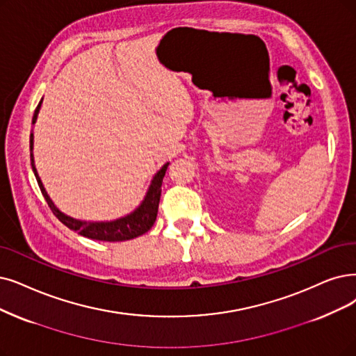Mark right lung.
<instances>
[{
	"instance_id": "obj_1",
	"label": "right lung",
	"mask_w": 356,
	"mask_h": 356,
	"mask_svg": "<svg viewBox=\"0 0 356 356\" xmlns=\"http://www.w3.org/2000/svg\"><path fill=\"white\" fill-rule=\"evenodd\" d=\"M42 105V99L38 105V108L35 109L33 113V120L32 124L36 122L38 113ZM31 163H32V169L33 174L36 177V181L39 184V188L44 194L45 200L49 206V209L52 210L54 215L58 218V220L61 223H64L67 227H70L71 231L79 232L81 236H86L90 239H96V241H108V243H117V241H129L133 238H137L140 235L146 234L150 227L153 226L156 216H158V207H159V200H161V193H162V181L163 177L166 174V169L169 163H165L156 175L153 177L150 187L145 195V200L141 202V204L131 211L130 215H127L124 218L111 220V222H86V220H79L71 216H67L65 213H63L60 209H56V206L54 204V202L49 198L44 184H42L38 170L35 168V161H33V133L31 134Z\"/></svg>"
}]
</instances>
